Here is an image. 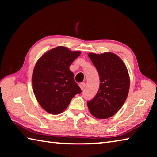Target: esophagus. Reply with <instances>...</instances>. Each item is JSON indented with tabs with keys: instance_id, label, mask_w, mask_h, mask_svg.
Listing matches in <instances>:
<instances>
[{
	"instance_id": "34e87169",
	"label": "esophagus",
	"mask_w": 157,
	"mask_h": 157,
	"mask_svg": "<svg viewBox=\"0 0 157 157\" xmlns=\"http://www.w3.org/2000/svg\"><path fill=\"white\" fill-rule=\"evenodd\" d=\"M79 87H80L82 90H84V88H85V86H86V84H85L84 82H82V83L79 84Z\"/></svg>"
}]
</instances>
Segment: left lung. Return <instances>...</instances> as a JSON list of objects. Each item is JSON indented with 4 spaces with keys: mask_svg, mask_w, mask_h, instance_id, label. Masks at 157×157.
<instances>
[{
    "mask_svg": "<svg viewBox=\"0 0 157 157\" xmlns=\"http://www.w3.org/2000/svg\"><path fill=\"white\" fill-rule=\"evenodd\" d=\"M89 57L99 74L100 87L87 105L95 118H109L118 112L127 99L130 83L128 71L113 53H89Z\"/></svg>",
    "mask_w": 157,
    "mask_h": 157,
    "instance_id": "1",
    "label": "left lung"
}]
</instances>
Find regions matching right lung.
<instances>
[{
	"label": "right lung",
	"mask_w": 157,
	"mask_h": 157,
	"mask_svg": "<svg viewBox=\"0 0 157 157\" xmlns=\"http://www.w3.org/2000/svg\"><path fill=\"white\" fill-rule=\"evenodd\" d=\"M81 54L58 46L45 53L34 66L32 82L37 101L47 112L59 114L64 111L81 89L69 66Z\"/></svg>",
	"instance_id": "obj_1"
}]
</instances>
